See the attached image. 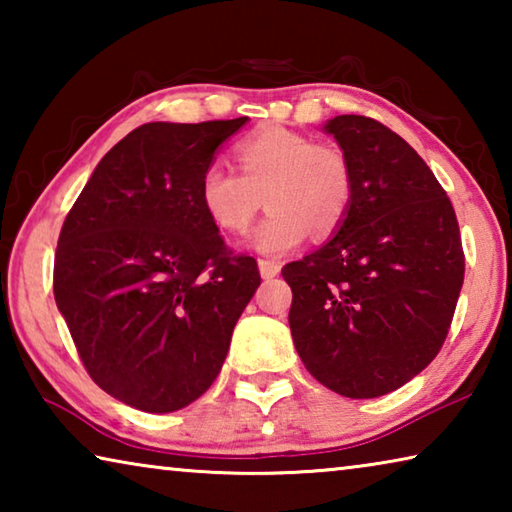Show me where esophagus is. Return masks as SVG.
Returning <instances> with one entry per match:
<instances>
[{"label":"esophagus","mask_w":512,"mask_h":512,"mask_svg":"<svg viewBox=\"0 0 512 512\" xmlns=\"http://www.w3.org/2000/svg\"><path fill=\"white\" fill-rule=\"evenodd\" d=\"M282 264L273 262V259H259V273H262L264 280H271L277 273H280Z\"/></svg>","instance_id":"34e87169"}]
</instances>
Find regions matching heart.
Returning a JSON list of instances; mask_svg holds the SVG:
<instances>
[{"label":"heart","instance_id":"b5f03b06","mask_svg":"<svg viewBox=\"0 0 512 512\" xmlns=\"http://www.w3.org/2000/svg\"><path fill=\"white\" fill-rule=\"evenodd\" d=\"M237 169L210 164L198 183V198L212 223L244 232L262 203L271 210L250 246L282 255L300 246L309 230L329 237L341 228L354 196L348 155L339 146L316 144L289 128H264L235 149Z\"/></svg>","mask_w":512,"mask_h":512}]
</instances>
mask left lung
Listing matches in <instances>:
<instances>
[{"mask_svg": "<svg viewBox=\"0 0 512 512\" xmlns=\"http://www.w3.org/2000/svg\"><path fill=\"white\" fill-rule=\"evenodd\" d=\"M348 155L354 196L339 232L282 268L291 336L329 391L370 400L436 359L463 287L456 212L418 153L379 121L329 119Z\"/></svg>", "mask_w": 512, "mask_h": 512, "instance_id": "obj_1", "label": "left lung"}]
</instances>
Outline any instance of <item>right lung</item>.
Instances as JSON below:
<instances>
[{"mask_svg":"<svg viewBox=\"0 0 512 512\" xmlns=\"http://www.w3.org/2000/svg\"><path fill=\"white\" fill-rule=\"evenodd\" d=\"M246 119L135 128L60 230L56 305L94 384L140 411H178L212 386L262 282L198 198L214 151Z\"/></svg>","mask_w":512,"mask_h":512,"instance_id":"1","label":"right lung"}]
</instances>
